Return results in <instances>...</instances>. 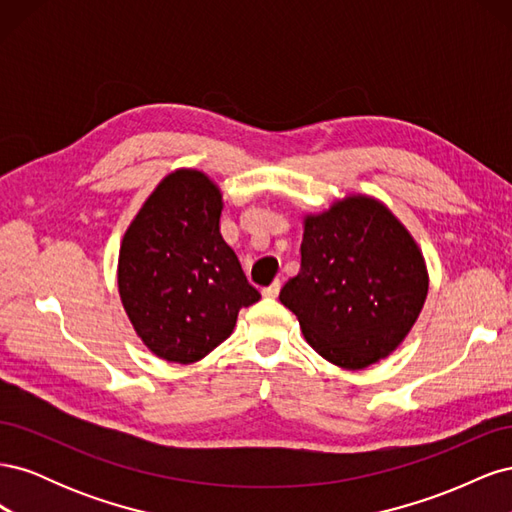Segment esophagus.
Segmentation results:
<instances>
[{
    "label": "esophagus",
    "mask_w": 512,
    "mask_h": 512,
    "mask_svg": "<svg viewBox=\"0 0 512 512\" xmlns=\"http://www.w3.org/2000/svg\"><path fill=\"white\" fill-rule=\"evenodd\" d=\"M280 288H282V282L280 280H275L271 286H267V288H262V294H265L267 299H275L277 294H280Z\"/></svg>",
    "instance_id": "1"
}]
</instances>
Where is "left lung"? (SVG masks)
Masks as SVG:
<instances>
[{"instance_id":"8db88e82","label":"left lung","mask_w":512,"mask_h":512,"mask_svg":"<svg viewBox=\"0 0 512 512\" xmlns=\"http://www.w3.org/2000/svg\"><path fill=\"white\" fill-rule=\"evenodd\" d=\"M425 297L427 271L414 239L389 209L365 196L309 215L301 271L280 292L307 344L344 369L389 356Z\"/></svg>"}]
</instances>
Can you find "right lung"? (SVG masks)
I'll return each instance as SVG.
<instances>
[{
    "label": "right lung",
    "instance_id": "1",
    "mask_svg": "<svg viewBox=\"0 0 512 512\" xmlns=\"http://www.w3.org/2000/svg\"><path fill=\"white\" fill-rule=\"evenodd\" d=\"M222 196L198 170H177L130 224L119 294L145 346L188 365L218 348L260 292L220 232Z\"/></svg>",
    "mask_w": 512,
    "mask_h": 512
}]
</instances>
